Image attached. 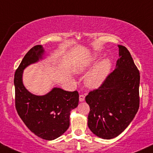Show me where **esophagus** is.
<instances>
[{
    "instance_id": "34e87169",
    "label": "esophagus",
    "mask_w": 153,
    "mask_h": 153,
    "mask_svg": "<svg viewBox=\"0 0 153 153\" xmlns=\"http://www.w3.org/2000/svg\"><path fill=\"white\" fill-rule=\"evenodd\" d=\"M79 100H80V102H83L85 100L84 95H80V96H79Z\"/></svg>"
}]
</instances>
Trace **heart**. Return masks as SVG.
<instances>
[{"label": "heart", "mask_w": 153, "mask_h": 153, "mask_svg": "<svg viewBox=\"0 0 153 153\" xmlns=\"http://www.w3.org/2000/svg\"><path fill=\"white\" fill-rule=\"evenodd\" d=\"M98 59V54L95 53L87 58L82 59L75 64V72L77 73H82L87 71ZM111 67L112 62L109 58H105L99 60L85 78V83L86 86L91 89H97L100 88L110 75Z\"/></svg>", "instance_id": "heart-1"}]
</instances>
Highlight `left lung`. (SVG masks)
<instances>
[{
	"instance_id": "8db88e82",
	"label": "left lung",
	"mask_w": 153,
	"mask_h": 153,
	"mask_svg": "<svg viewBox=\"0 0 153 153\" xmlns=\"http://www.w3.org/2000/svg\"><path fill=\"white\" fill-rule=\"evenodd\" d=\"M116 67L98 89L85 97L90 106L88 126L93 134L112 139L122 133L139 108L140 73L128 50L118 45Z\"/></svg>"
}]
</instances>
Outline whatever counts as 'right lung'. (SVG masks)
Instances as JSON below:
<instances>
[{"instance_id": "add662e5", "label": "right lung", "mask_w": 153, "mask_h": 153, "mask_svg": "<svg viewBox=\"0 0 153 153\" xmlns=\"http://www.w3.org/2000/svg\"><path fill=\"white\" fill-rule=\"evenodd\" d=\"M43 45L33 47L26 53L14 76L16 108L18 115L31 132L40 138L53 140L62 135L70 126V114L78 105L79 94L53 88L44 95H36L24 86L25 68L43 60Z\"/></svg>"}]
</instances>
